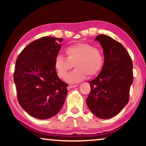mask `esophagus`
<instances>
[{"label":"esophagus","mask_w":146,"mask_h":146,"mask_svg":"<svg viewBox=\"0 0 146 146\" xmlns=\"http://www.w3.org/2000/svg\"><path fill=\"white\" fill-rule=\"evenodd\" d=\"M77 86H78L77 84H75V85L70 84V85H69V86H68V88H75V87H76Z\"/></svg>","instance_id":"34e87169"}]
</instances>
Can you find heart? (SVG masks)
Masks as SVG:
<instances>
[{
  "instance_id": "b5f03b06",
  "label": "heart",
  "mask_w": 146,
  "mask_h": 146,
  "mask_svg": "<svg viewBox=\"0 0 146 146\" xmlns=\"http://www.w3.org/2000/svg\"><path fill=\"white\" fill-rule=\"evenodd\" d=\"M66 58L57 55L54 59V68L60 78L64 79L73 68L76 69L68 75L66 80L70 82H78L88 76L94 77L101 70L104 57L100 50L87 43H78L65 49Z\"/></svg>"
}]
</instances>
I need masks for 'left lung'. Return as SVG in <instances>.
<instances>
[{"label": "left lung", "mask_w": 146, "mask_h": 146, "mask_svg": "<svg viewBox=\"0 0 146 146\" xmlns=\"http://www.w3.org/2000/svg\"><path fill=\"white\" fill-rule=\"evenodd\" d=\"M95 40L102 46L104 63L100 74L89 82L91 90L86 104L96 116L108 119L128 103L133 80V64L126 49L114 39L100 35Z\"/></svg>", "instance_id": "left-lung-1"}]
</instances>
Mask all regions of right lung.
<instances>
[{
    "mask_svg": "<svg viewBox=\"0 0 146 146\" xmlns=\"http://www.w3.org/2000/svg\"><path fill=\"white\" fill-rule=\"evenodd\" d=\"M63 38L44 36L32 42L18 56L14 81L21 106L31 116L45 119L60 110L68 84L58 77L54 59Z\"/></svg>",
    "mask_w": 146,
    "mask_h": 146,
    "instance_id": "1",
    "label": "right lung"
}]
</instances>
